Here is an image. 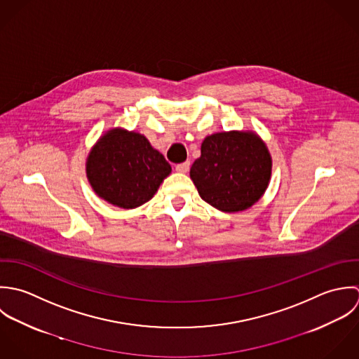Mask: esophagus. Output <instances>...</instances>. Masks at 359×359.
<instances>
[{
    "label": "esophagus",
    "instance_id": "obj_1",
    "mask_svg": "<svg viewBox=\"0 0 359 359\" xmlns=\"http://www.w3.org/2000/svg\"><path fill=\"white\" fill-rule=\"evenodd\" d=\"M189 169H190V161H186V162H182V163L176 165V170L179 173H187Z\"/></svg>",
    "mask_w": 359,
    "mask_h": 359
}]
</instances>
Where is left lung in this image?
Instances as JSON below:
<instances>
[{
	"label": "left lung",
	"mask_w": 359,
	"mask_h": 359,
	"mask_svg": "<svg viewBox=\"0 0 359 359\" xmlns=\"http://www.w3.org/2000/svg\"><path fill=\"white\" fill-rule=\"evenodd\" d=\"M271 170V155L257 135L223 132L205 137L190 177L205 203L223 212H238L261 198Z\"/></svg>",
	"instance_id": "left-lung-1"
}]
</instances>
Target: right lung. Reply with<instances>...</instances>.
I'll use <instances>...</instances> for the list:
<instances>
[{"mask_svg": "<svg viewBox=\"0 0 359 359\" xmlns=\"http://www.w3.org/2000/svg\"><path fill=\"white\" fill-rule=\"evenodd\" d=\"M86 170L101 198L132 210L152 198L172 168L142 135L114 129L94 145Z\"/></svg>", "mask_w": 359, "mask_h": 359, "instance_id": "right-lung-1", "label": "right lung"}]
</instances>
